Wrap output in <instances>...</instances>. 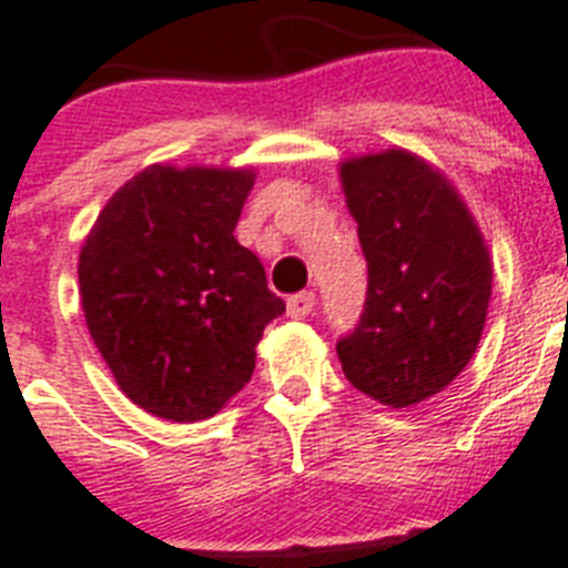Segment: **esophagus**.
Returning a JSON list of instances; mask_svg holds the SVG:
<instances>
[{
  "instance_id": "1",
  "label": "esophagus",
  "mask_w": 568,
  "mask_h": 568,
  "mask_svg": "<svg viewBox=\"0 0 568 568\" xmlns=\"http://www.w3.org/2000/svg\"><path fill=\"white\" fill-rule=\"evenodd\" d=\"M314 303H317L314 292L292 294V297H288V314H292L294 321H303V317H308V314L314 312Z\"/></svg>"
}]
</instances>
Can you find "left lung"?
<instances>
[{"instance_id": "8db88e82", "label": "left lung", "mask_w": 568, "mask_h": 568, "mask_svg": "<svg viewBox=\"0 0 568 568\" xmlns=\"http://www.w3.org/2000/svg\"><path fill=\"white\" fill-rule=\"evenodd\" d=\"M366 260L361 321L337 341L352 387L409 407L468 366L490 300V256L450 181L387 150L341 164Z\"/></svg>"}]
</instances>
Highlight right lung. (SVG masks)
Wrapping results in <instances>:
<instances>
[{
	"instance_id": "obj_1",
	"label": "right lung",
	"mask_w": 568,
	"mask_h": 568,
	"mask_svg": "<svg viewBox=\"0 0 568 568\" xmlns=\"http://www.w3.org/2000/svg\"><path fill=\"white\" fill-rule=\"evenodd\" d=\"M251 187V170L152 164L85 236V326L118 387L152 416L219 413L254 375L262 328L285 312L254 251L233 240Z\"/></svg>"
}]
</instances>
